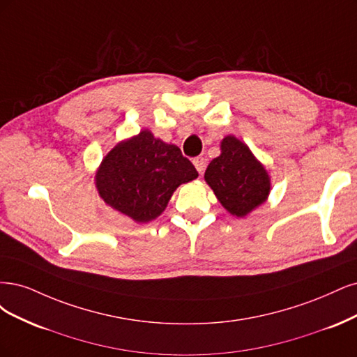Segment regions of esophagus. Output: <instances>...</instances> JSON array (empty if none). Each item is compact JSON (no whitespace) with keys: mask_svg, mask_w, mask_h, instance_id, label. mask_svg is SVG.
<instances>
[{"mask_svg":"<svg viewBox=\"0 0 357 357\" xmlns=\"http://www.w3.org/2000/svg\"><path fill=\"white\" fill-rule=\"evenodd\" d=\"M192 165L195 166V169H197L199 174H203V170L206 167V160L203 157H195L192 158Z\"/></svg>","mask_w":357,"mask_h":357,"instance_id":"esophagus-1","label":"esophagus"}]
</instances>
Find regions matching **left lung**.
I'll use <instances>...</instances> for the list:
<instances>
[{"label":"left lung","instance_id":"obj_1","mask_svg":"<svg viewBox=\"0 0 357 357\" xmlns=\"http://www.w3.org/2000/svg\"><path fill=\"white\" fill-rule=\"evenodd\" d=\"M204 179L224 208L243 218L267 200L270 176L249 146L228 135L221 142V155L213 158Z\"/></svg>","mask_w":357,"mask_h":357}]
</instances>
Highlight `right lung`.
I'll return each instance as SVG.
<instances>
[{
  "instance_id": "add662e5",
  "label": "right lung",
  "mask_w": 357,
  "mask_h": 357,
  "mask_svg": "<svg viewBox=\"0 0 357 357\" xmlns=\"http://www.w3.org/2000/svg\"><path fill=\"white\" fill-rule=\"evenodd\" d=\"M197 176L176 145L142 130L103 157L95 182L100 199L112 209L135 222H149L163 213L181 183Z\"/></svg>"
}]
</instances>
